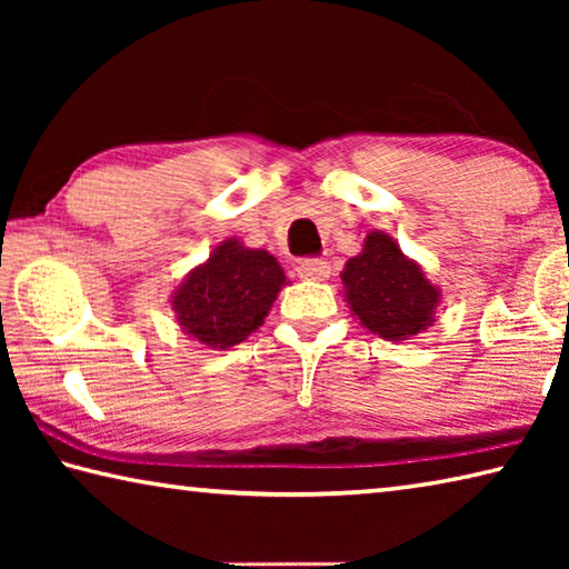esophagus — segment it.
Segmentation results:
<instances>
[{
	"instance_id": "1",
	"label": "esophagus",
	"mask_w": 569,
	"mask_h": 569,
	"mask_svg": "<svg viewBox=\"0 0 569 569\" xmlns=\"http://www.w3.org/2000/svg\"><path fill=\"white\" fill-rule=\"evenodd\" d=\"M296 271L306 281H326L331 276V263L326 258H303L301 263L296 266Z\"/></svg>"
}]
</instances>
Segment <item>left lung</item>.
<instances>
[{
	"label": "left lung",
	"instance_id": "1",
	"mask_svg": "<svg viewBox=\"0 0 569 569\" xmlns=\"http://www.w3.org/2000/svg\"><path fill=\"white\" fill-rule=\"evenodd\" d=\"M341 281L351 311L381 339L403 341L435 319L439 291L387 233L366 238L363 253L346 263Z\"/></svg>",
	"mask_w": 569,
	"mask_h": 569
}]
</instances>
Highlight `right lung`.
<instances>
[{
  "mask_svg": "<svg viewBox=\"0 0 569 569\" xmlns=\"http://www.w3.org/2000/svg\"><path fill=\"white\" fill-rule=\"evenodd\" d=\"M283 283L281 266L268 250L226 240L186 278L172 308L192 339L228 349L263 323Z\"/></svg>",
  "mask_w": 569,
  "mask_h": 569,
  "instance_id": "1",
  "label": "right lung"
}]
</instances>
